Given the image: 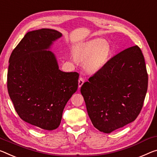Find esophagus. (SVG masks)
<instances>
[{
    "label": "esophagus",
    "mask_w": 157,
    "mask_h": 157,
    "mask_svg": "<svg viewBox=\"0 0 157 157\" xmlns=\"http://www.w3.org/2000/svg\"><path fill=\"white\" fill-rule=\"evenodd\" d=\"M84 82V78H81V77H80V78H79V80H78V86H79V88L81 87L82 85Z\"/></svg>",
    "instance_id": "34e87169"
}]
</instances>
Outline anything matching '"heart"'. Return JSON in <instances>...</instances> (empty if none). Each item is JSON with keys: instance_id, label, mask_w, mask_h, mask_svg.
I'll return each instance as SVG.
<instances>
[{"instance_id": "b5f03b06", "label": "heart", "mask_w": 157, "mask_h": 157, "mask_svg": "<svg viewBox=\"0 0 157 157\" xmlns=\"http://www.w3.org/2000/svg\"><path fill=\"white\" fill-rule=\"evenodd\" d=\"M110 52V47L108 43L101 40H94L77 49L74 56L86 71L96 72L106 63Z\"/></svg>"}]
</instances>
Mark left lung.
I'll use <instances>...</instances> for the list:
<instances>
[{"label":"left lung","mask_w":157,"mask_h":157,"mask_svg":"<svg viewBox=\"0 0 157 157\" xmlns=\"http://www.w3.org/2000/svg\"><path fill=\"white\" fill-rule=\"evenodd\" d=\"M147 86L140 47H128L114 56L81 87L94 127L110 133L133 121L143 106Z\"/></svg>","instance_id":"1"}]
</instances>
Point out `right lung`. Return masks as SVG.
<instances>
[{"label": "right lung", "instance_id": "add662e5", "mask_svg": "<svg viewBox=\"0 0 157 157\" xmlns=\"http://www.w3.org/2000/svg\"><path fill=\"white\" fill-rule=\"evenodd\" d=\"M62 36L49 29L29 31L12 51L7 71V90L22 120L52 131L60 125L67 102L78 87L79 74L59 69L48 49Z\"/></svg>", "mask_w": 157, "mask_h": 157}]
</instances>
